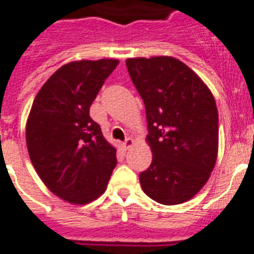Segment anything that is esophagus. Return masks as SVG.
I'll return each mask as SVG.
<instances>
[{
	"label": "esophagus",
	"mask_w": 254,
	"mask_h": 254,
	"mask_svg": "<svg viewBox=\"0 0 254 254\" xmlns=\"http://www.w3.org/2000/svg\"><path fill=\"white\" fill-rule=\"evenodd\" d=\"M131 145H133V139H131V138H127L123 143H121V146H123L124 150H127V149H129Z\"/></svg>",
	"instance_id": "obj_1"
}]
</instances>
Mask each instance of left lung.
Masks as SVG:
<instances>
[{
  "label": "left lung",
  "mask_w": 254,
  "mask_h": 254,
  "mask_svg": "<svg viewBox=\"0 0 254 254\" xmlns=\"http://www.w3.org/2000/svg\"><path fill=\"white\" fill-rule=\"evenodd\" d=\"M146 109L153 161L139 174L143 192L161 204H181L207 183L216 163L219 115L212 93L171 57L127 59Z\"/></svg>",
  "instance_id": "8db88e82"
}]
</instances>
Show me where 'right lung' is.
<instances>
[{
  "label": "right lung",
  "mask_w": 254,
  "mask_h": 254,
  "mask_svg": "<svg viewBox=\"0 0 254 254\" xmlns=\"http://www.w3.org/2000/svg\"><path fill=\"white\" fill-rule=\"evenodd\" d=\"M119 61L72 62L38 92L26 125L30 159L51 192L85 204L107 190L116 149L89 116V107Z\"/></svg>",
  "instance_id": "obj_1"
}]
</instances>
